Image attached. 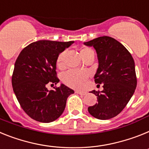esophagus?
Segmentation results:
<instances>
[{
    "label": "esophagus",
    "instance_id": "obj_1",
    "mask_svg": "<svg viewBox=\"0 0 149 149\" xmlns=\"http://www.w3.org/2000/svg\"><path fill=\"white\" fill-rule=\"evenodd\" d=\"M75 92H76V94H81V95H85V94H86V92H85V91H83L76 90V91H75Z\"/></svg>",
    "mask_w": 149,
    "mask_h": 149
}]
</instances>
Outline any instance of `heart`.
Listing matches in <instances>:
<instances>
[{
    "label": "heart",
    "instance_id": "1",
    "mask_svg": "<svg viewBox=\"0 0 149 149\" xmlns=\"http://www.w3.org/2000/svg\"><path fill=\"white\" fill-rule=\"evenodd\" d=\"M92 50L90 48L83 47L79 51L81 58H83L88 53ZM66 55V52H61L58 55L56 60V66L59 69H62L64 67V59ZM88 77V73L85 70H70L67 71L62 76V81L65 85L73 88H80L82 87Z\"/></svg>",
    "mask_w": 149,
    "mask_h": 149
}]
</instances>
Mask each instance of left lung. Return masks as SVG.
<instances>
[{
	"label": "left lung",
	"instance_id": "obj_1",
	"mask_svg": "<svg viewBox=\"0 0 149 149\" xmlns=\"http://www.w3.org/2000/svg\"><path fill=\"white\" fill-rule=\"evenodd\" d=\"M84 44L96 50L99 65L94 82L103 84V88L102 91L91 92L97 97V103L88 110L97 119H109L124 109L135 91L137 80L134 58L128 50L112 37H100Z\"/></svg>",
	"mask_w": 149,
	"mask_h": 149
}]
</instances>
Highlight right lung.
Instances as JSON below:
<instances>
[{"mask_svg": "<svg viewBox=\"0 0 149 149\" xmlns=\"http://www.w3.org/2000/svg\"><path fill=\"white\" fill-rule=\"evenodd\" d=\"M73 41L40 40L24 48L15 61L12 76L13 91L23 110L40 122L49 123L64 112L67 97L74 91L61 84L49 91L48 83L59 82L56 73L58 55Z\"/></svg>", "mask_w": 149, "mask_h": 149, "instance_id": "right-lung-1", "label": "right lung"}]
</instances>
